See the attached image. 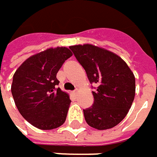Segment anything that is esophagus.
Returning <instances> with one entry per match:
<instances>
[{"label":"esophagus","instance_id":"1","mask_svg":"<svg viewBox=\"0 0 157 157\" xmlns=\"http://www.w3.org/2000/svg\"><path fill=\"white\" fill-rule=\"evenodd\" d=\"M77 93H78V89H76V90H74V91H72V94L74 96L77 95Z\"/></svg>","mask_w":157,"mask_h":157}]
</instances>
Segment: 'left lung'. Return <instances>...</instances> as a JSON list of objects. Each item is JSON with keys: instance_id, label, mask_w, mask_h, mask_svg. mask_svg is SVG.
I'll use <instances>...</instances> for the list:
<instances>
[{"instance_id": "left-lung-1", "label": "left lung", "mask_w": 157, "mask_h": 157, "mask_svg": "<svg viewBox=\"0 0 157 157\" xmlns=\"http://www.w3.org/2000/svg\"><path fill=\"white\" fill-rule=\"evenodd\" d=\"M86 70L94 103L84 110L86 123L97 130L115 127L124 118L133 103L136 79L130 67L120 57L91 44L69 47Z\"/></svg>"}]
</instances>
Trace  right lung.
Segmentation results:
<instances>
[{
    "label": "right lung",
    "instance_id": "right-lung-1",
    "mask_svg": "<svg viewBox=\"0 0 157 157\" xmlns=\"http://www.w3.org/2000/svg\"><path fill=\"white\" fill-rule=\"evenodd\" d=\"M71 55L65 47L48 48L26 59L13 74L11 91L15 105L38 129H56L66 121L71 100L57 88L56 75Z\"/></svg>",
    "mask_w": 157,
    "mask_h": 157
}]
</instances>
